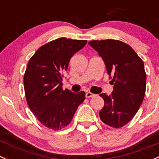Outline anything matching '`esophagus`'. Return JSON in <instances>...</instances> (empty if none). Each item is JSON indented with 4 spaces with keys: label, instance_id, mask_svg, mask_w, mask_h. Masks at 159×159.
Masks as SVG:
<instances>
[{
    "label": "esophagus",
    "instance_id": "esophagus-1",
    "mask_svg": "<svg viewBox=\"0 0 159 159\" xmlns=\"http://www.w3.org/2000/svg\"><path fill=\"white\" fill-rule=\"evenodd\" d=\"M94 94L93 93H90V92H87L86 93V98H90V97H94Z\"/></svg>",
    "mask_w": 159,
    "mask_h": 159
}]
</instances>
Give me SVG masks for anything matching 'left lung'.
<instances>
[{
	"instance_id": "left-lung-1",
	"label": "left lung",
	"mask_w": 159,
	"mask_h": 159,
	"mask_svg": "<svg viewBox=\"0 0 159 159\" xmlns=\"http://www.w3.org/2000/svg\"><path fill=\"white\" fill-rule=\"evenodd\" d=\"M89 45L103 58L114 85L111 95L100 94L104 100L100 117L109 126L121 128L134 117L142 103L146 89L144 62L129 45L121 41L93 40Z\"/></svg>"
}]
</instances>
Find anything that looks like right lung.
I'll return each instance as SVG.
<instances>
[{
  "mask_svg": "<svg viewBox=\"0 0 159 159\" xmlns=\"http://www.w3.org/2000/svg\"><path fill=\"white\" fill-rule=\"evenodd\" d=\"M86 42L59 38L41 46L28 61L24 75L27 103L46 128L55 131L66 128L85 100L83 91L62 89V77L72 56Z\"/></svg>",
  "mask_w": 159,
  "mask_h": 159,
  "instance_id": "add662e5",
  "label": "right lung"
}]
</instances>
